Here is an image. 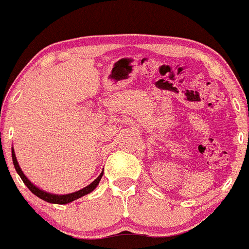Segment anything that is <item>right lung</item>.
I'll use <instances>...</instances> for the list:
<instances>
[{
    "mask_svg": "<svg viewBox=\"0 0 249 249\" xmlns=\"http://www.w3.org/2000/svg\"><path fill=\"white\" fill-rule=\"evenodd\" d=\"M12 158H13V164H14L15 170H17V173L19 174V176L21 178V180L24 181V183L26 184L27 188H29L30 191L32 192L33 194H35V196H37L38 198L43 199V200H45L48 202H51V204H60V205L68 204V202L76 200V199H79V198H81V196H86V194L91 193V192L93 191V189L96 188L97 186H98L99 181H101L102 176H103V173H101V175H99L98 178H96V180L92 182V183H89V186L85 187V188L80 189V191L74 192V193H71V194H65V196H56V194L47 193V192H44V191H42V189L37 188V187H36L33 183H31V181L26 178V176L24 175V173H22L21 169H20L19 164H18L17 157H15L14 150H13V148H12Z\"/></svg>",
    "mask_w": 249,
    "mask_h": 249,
    "instance_id": "1",
    "label": "right lung"
}]
</instances>
